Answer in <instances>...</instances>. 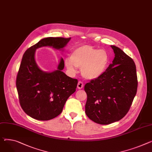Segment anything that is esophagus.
<instances>
[{
    "label": "esophagus",
    "mask_w": 152,
    "mask_h": 152,
    "mask_svg": "<svg viewBox=\"0 0 152 152\" xmlns=\"http://www.w3.org/2000/svg\"><path fill=\"white\" fill-rule=\"evenodd\" d=\"M84 87V84L82 83V82H79L77 83V87L78 89H81L83 88Z\"/></svg>",
    "instance_id": "obj_1"
}]
</instances>
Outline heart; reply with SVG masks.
Returning <instances> with one entry per match:
<instances>
[{
	"label": "heart",
	"instance_id": "heart-1",
	"mask_svg": "<svg viewBox=\"0 0 152 152\" xmlns=\"http://www.w3.org/2000/svg\"><path fill=\"white\" fill-rule=\"evenodd\" d=\"M109 63L106 51L87 45L75 48L70 57L65 59V65L70 73L76 74L77 67L81 68L82 75L88 80H95L103 76Z\"/></svg>",
	"mask_w": 152,
	"mask_h": 152
}]
</instances>
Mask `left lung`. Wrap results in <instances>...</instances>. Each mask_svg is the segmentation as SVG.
Returning a JSON list of instances; mask_svg holds the SVG:
<instances>
[{"label": "left lung", "instance_id": "1", "mask_svg": "<svg viewBox=\"0 0 152 152\" xmlns=\"http://www.w3.org/2000/svg\"><path fill=\"white\" fill-rule=\"evenodd\" d=\"M115 57L103 76L85 85L86 114L94 122L108 125L128 112L137 88L133 60L119 48L111 45Z\"/></svg>", "mask_w": 152, "mask_h": 152}]
</instances>
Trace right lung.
I'll return each mask as SVG.
<instances>
[{"label": "right lung", "instance_id": "obj_1", "mask_svg": "<svg viewBox=\"0 0 152 152\" xmlns=\"http://www.w3.org/2000/svg\"><path fill=\"white\" fill-rule=\"evenodd\" d=\"M71 38L48 37L29 48L23 56L16 77L19 103L24 112L38 120H49L62 113L69 96L75 91L77 80L66 76L62 70L64 61L60 58L57 69L43 71L35 58V50L42 47H53L64 51Z\"/></svg>", "mask_w": 152, "mask_h": 152}]
</instances>
